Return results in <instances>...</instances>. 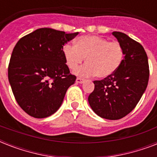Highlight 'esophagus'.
I'll use <instances>...</instances> for the list:
<instances>
[{
	"label": "esophagus",
	"instance_id": "34e87169",
	"mask_svg": "<svg viewBox=\"0 0 157 157\" xmlns=\"http://www.w3.org/2000/svg\"><path fill=\"white\" fill-rule=\"evenodd\" d=\"M84 81H85V80L82 78H80V77L76 78V82L77 84H82V83H84Z\"/></svg>",
	"mask_w": 157,
	"mask_h": 157
}]
</instances>
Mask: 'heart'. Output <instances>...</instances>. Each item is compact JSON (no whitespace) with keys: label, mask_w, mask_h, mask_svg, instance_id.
<instances>
[{"label":"heart","mask_w":157,"mask_h":157,"mask_svg":"<svg viewBox=\"0 0 157 157\" xmlns=\"http://www.w3.org/2000/svg\"><path fill=\"white\" fill-rule=\"evenodd\" d=\"M63 54L71 70L77 68L86 59V64L76 70V75L86 77L96 75L101 79L116 72L124 58L123 48L119 42L93 35L79 37L75 45H63Z\"/></svg>","instance_id":"obj_1"}]
</instances>
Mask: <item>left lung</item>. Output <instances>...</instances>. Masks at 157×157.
<instances>
[{"label": "left lung", "instance_id": "obj_1", "mask_svg": "<svg viewBox=\"0 0 157 157\" xmlns=\"http://www.w3.org/2000/svg\"><path fill=\"white\" fill-rule=\"evenodd\" d=\"M112 35L121 45L124 59L116 72L101 81H94V90L88 98L98 117L119 120L128 115L146 90L149 79L147 56L141 44L120 32Z\"/></svg>", "mask_w": 157, "mask_h": 157}]
</instances>
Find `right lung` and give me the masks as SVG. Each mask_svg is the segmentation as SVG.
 <instances>
[{"label":"right lung","instance_id":"1","mask_svg":"<svg viewBox=\"0 0 157 157\" xmlns=\"http://www.w3.org/2000/svg\"><path fill=\"white\" fill-rule=\"evenodd\" d=\"M78 33L39 28L18 40L13 50L8 78L18 104L31 117L45 118L59 110L75 83L63 47Z\"/></svg>","mask_w":157,"mask_h":157}]
</instances>
